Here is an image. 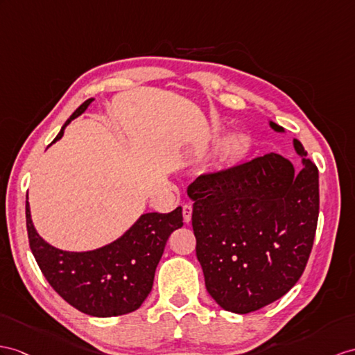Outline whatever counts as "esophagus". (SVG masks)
I'll return each mask as SVG.
<instances>
[{"label": "esophagus", "mask_w": 355, "mask_h": 355, "mask_svg": "<svg viewBox=\"0 0 355 355\" xmlns=\"http://www.w3.org/2000/svg\"><path fill=\"white\" fill-rule=\"evenodd\" d=\"M182 214H184V221L189 223V220H191V214H193V206L191 205H184Z\"/></svg>", "instance_id": "34e87169"}]
</instances>
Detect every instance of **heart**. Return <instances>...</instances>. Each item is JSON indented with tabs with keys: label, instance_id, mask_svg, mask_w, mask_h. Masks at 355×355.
<instances>
[{
	"label": "heart",
	"instance_id": "heart-1",
	"mask_svg": "<svg viewBox=\"0 0 355 355\" xmlns=\"http://www.w3.org/2000/svg\"><path fill=\"white\" fill-rule=\"evenodd\" d=\"M250 148H252V140L247 134H235L232 135L229 140L224 144V155L230 162H238L243 158H245V155L250 152Z\"/></svg>",
	"mask_w": 355,
	"mask_h": 355
}]
</instances>
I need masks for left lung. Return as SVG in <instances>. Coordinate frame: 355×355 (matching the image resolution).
Wrapping results in <instances>:
<instances>
[{"label":"left lung","mask_w":355,"mask_h":355,"mask_svg":"<svg viewBox=\"0 0 355 355\" xmlns=\"http://www.w3.org/2000/svg\"><path fill=\"white\" fill-rule=\"evenodd\" d=\"M293 146L304 157L298 173L271 152L206 171L188 187L206 289L229 312L271 304L304 272L318 226L319 175L302 144Z\"/></svg>","instance_id":"8db88e82"}]
</instances>
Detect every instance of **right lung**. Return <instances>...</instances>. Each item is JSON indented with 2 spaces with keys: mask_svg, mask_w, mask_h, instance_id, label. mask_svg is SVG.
Segmentation results:
<instances>
[{
  "mask_svg": "<svg viewBox=\"0 0 355 355\" xmlns=\"http://www.w3.org/2000/svg\"><path fill=\"white\" fill-rule=\"evenodd\" d=\"M92 101L76 108L54 141L63 137L66 125L84 112ZM25 218L30 248L48 283L72 307L98 318L131 313L143 304L152 291L155 270L170 235L184 226L180 206L168 214H144L114 243L93 252L72 253L51 247L37 235L28 200Z\"/></svg>",
  "mask_w": 355,
  "mask_h": 355,
  "instance_id": "add662e5",
  "label": "right lung"
}]
</instances>
